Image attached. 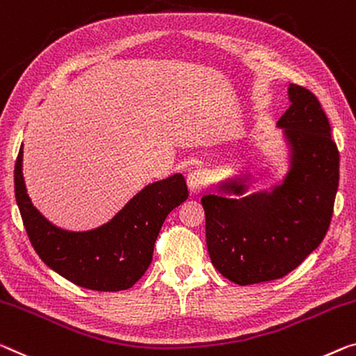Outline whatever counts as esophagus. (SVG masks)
<instances>
[{"instance_id":"34e87169","label":"esophagus","mask_w":356,"mask_h":356,"mask_svg":"<svg viewBox=\"0 0 356 356\" xmlns=\"http://www.w3.org/2000/svg\"><path fill=\"white\" fill-rule=\"evenodd\" d=\"M206 184H208V177L201 169H195L187 176V185L192 195H198L206 187Z\"/></svg>"}]
</instances>
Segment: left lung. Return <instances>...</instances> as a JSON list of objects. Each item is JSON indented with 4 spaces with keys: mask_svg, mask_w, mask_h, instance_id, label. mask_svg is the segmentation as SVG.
Masks as SVG:
<instances>
[{
    "mask_svg": "<svg viewBox=\"0 0 356 356\" xmlns=\"http://www.w3.org/2000/svg\"><path fill=\"white\" fill-rule=\"evenodd\" d=\"M289 108L277 123L286 147V174L249 192L256 177L240 171L201 198L212 265L246 286L283 278L320 246L339 187V152L320 102L289 84Z\"/></svg>",
    "mask_w": 356,
    "mask_h": 356,
    "instance_id": "1",
    "label": "left lung"
}]
</instances>
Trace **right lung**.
Returning a JSON list of instances; mask_svg holds the SVG:
<instances>
[{"instance_id": "1", "label": "right lung", "mask_w": 356, "mask_h": 356, "mask_svg": "<svg viewBox=\"0 0 356 356\" xmlns=\"http://www.w3.org/2000/svg\"><path fill=\"white\" fill-rule=\"evenodd\" d=\"M24 145L14 168V190L31 246L47 267L92 291H123L136 284L153 257V248L169 212L188 198L182 174L145 185L108 222L72 232L46 219L26 193Z\"/></svg>"}]
</instances>
